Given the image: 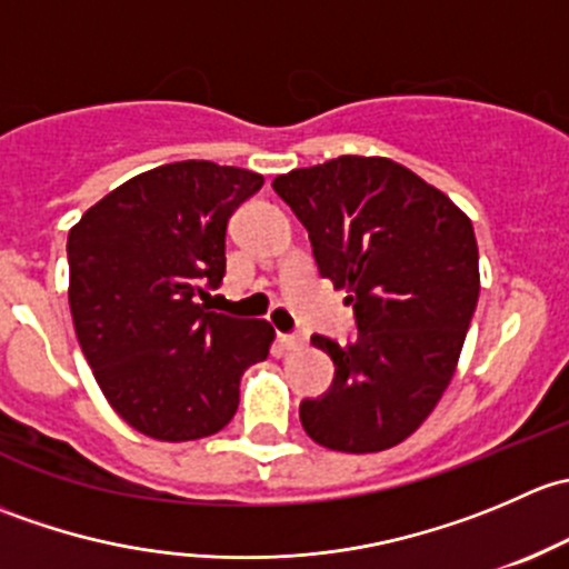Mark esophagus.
Returning <instances> with one entry per match:
<instances>
[{
  "mask_svg": "<svg viewBox=\"0 0 569 569\" xmlns=\"http://www.w3.org/2000/svg\"><path fill=\"white\" fill-rule=\"evenodd\" d=\"M280 343L286 349H302L306 347V336H280Z\"/></svg>",
  "mask_w": 569,
  "mask_h": 569,
  "instance_id": "1",
  "label": "esophagus"
}]
</instances>
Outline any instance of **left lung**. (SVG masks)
Returning <instances> with one entry per match:
<instances>
[{"instance_id":"obj_1","label":"left lung","mask_w":569,"mask_h":569,"mask_svg":"<svg viewBox=\"0 0 569 569\" xmlns=\"http://www.w3.org/2000/svg\"><path fill=\"white\" fill-rule=\"evenodd\" d=\"M306 226L321 278L347 289L358 336H313L336 366L330 391L302 399L319 446L371 455L410 438L460 360L479 300V248L440 189L386 157H338L278 176Z\"/></svg>"}]
</instances>
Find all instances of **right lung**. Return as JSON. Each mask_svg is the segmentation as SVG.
Returning a JSON list of instances; mask_svg holds the SVG:
<instances>
[{
  "instance_id": "add662e5",
  "label": "right lung",
  "mask_w": 569,
  "mask_h": 569,
  "mask_svg": "<svg viewBox=\"0 0 569 569\" xmlns=\"http://www.w3.org/2000/svg\"><path fill=\"white\" fill-rule=\"evenodd\" d=\"M263 176L187 159L120 183L68 233L79 347L112 410L153 440L226 427L239 380L267 360V319L206 311L226 278V231Z\"/></svg>"
}]
</instances>
